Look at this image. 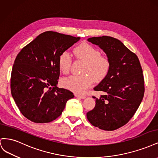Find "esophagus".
Listing matches in <instances>:
<instances>
[{"label":"esophagus","mask_w":158,"mask_h":158,"mask_svg":"<svg viewBox=\"0 0 158 158\" xmlns=\"http://www.w3.org/2000/svg\"><path fill=\"white\" fill-rule=\"evenodd\" d=\"M75 97H76V98H80V99H84V98H85V95H79V94H75Z\"/></svg>","instance_id":"1"}]
</instances>
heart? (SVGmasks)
<instances>
[{"instance_id":"obj_1","label":"heart","mask_w":158,"mask_h":158,"mask_svg":"<svg viewBox=\"0 0 158 158\" xmlns=\"http://www.w3.org/2000/svg\"><path fill=\"white\" fill-rule=\"evenodd\" d=\"M77 58L85 63L82 76H70L62 79L63 86L77 94L84 93L92 85L93 81L101 82L108 74L110 66L109 60L101 56L99 50L88 44H83L76 47L74 50ZM72 63L71 56L67 51L59 55L58 66L63 74H67Z\"/></svg>"}]
</instances>
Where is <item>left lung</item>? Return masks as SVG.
<instances>
[{
	"mask_svg": "<svg viewBox=\"0 0 158 158\" xmlns=\"http://www.w3.org/2000/svg\"><path fill=\"white\" fill-rule=\"evenodd\" d=\"M88 41L98 45L110 61L108 74L95 86L104 95L95 98V106L86 116L89 122L104 131H114L130 121L140 105L144 81L139 59L123 43L109 36Z\"/></svg>",
	"mask_w": 158,
	"mask_h": 158,
	"instance_id": "left-lung-1",
	"label": "left lung"
}]
</instances>
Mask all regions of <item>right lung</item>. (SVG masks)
<instances>
[{
	"label": "right lung",
	"mask_w": 158,
	"mask_h": 158,
	"mask_svg": "<svg viewBox=\"0 0 158 158\" xmlns=\"http://www.w3.org/2000/svg\"><path fill=\"white\" fill-rule=\"evenodd\" d=\"M80 37L48 31L41 33L18 54L12 67L10 87L14 102L25 117L37 123L52 121L74 95L56 86L58 59Z\"/></svg>",
	"instance_id": "obj_1"
}]
</instances>
